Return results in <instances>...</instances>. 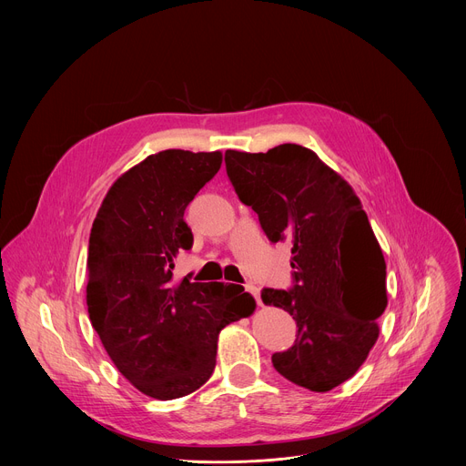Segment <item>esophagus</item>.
Here are the masks:
<instances>
[{"instance_id": "obj_1", "label": "esophagus", "mask_w": 466, "mask_h": 466, "mask_svg": "<svg viewBox=\"0 0 466 466\" xmlns=\"http://www.w3.org/2000/svg\"><path fill=\"white\" fill-rule=\"evenodd\" d=\"M245 289L256 299V302H258V306H261V299H259V288L258 286H254L252 282H248L247 286H245Z\"/></svg>"}]
</instances>
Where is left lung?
<instances>
[{"mask_svg":"<svg viewBox=\"0 0 466 466\" xmlns=\"http://www.w3.org/2000/svg\"><path fill=\"white\" fill-rule=\"evenodd\" d=\"M227 175L271 243H291L293 286L261 300L293 315L297 339L273 354L289 381L326 392L352 378L378 339L385 259L354 189L297 144L225 153Z\"/></svg>","mask_w":466,"mask_h":466,"instance_id":"1","label":"left lung"}]
</instances>
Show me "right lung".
<instances>
[{
	"instance_id": "add662e5",
	"label": "right lung",
	"mask_w": 466,
	"mask_h": 466,
	"mask_svg": "<svg viewBox=\"0 0 466 466\" xmlns=\"http://www.w3.org/2000/svg\"><path fill=\"white\" fill-rule=\"evenodd\" d=\"M223 155L167 149L108 189L88 243L86 304L117 370L147 396L173 400L216 369L219 331L254 311L243 286L173 282L175 258L193 245L186 207Z\"/></svg>"
}]
</instances>
